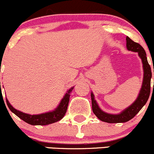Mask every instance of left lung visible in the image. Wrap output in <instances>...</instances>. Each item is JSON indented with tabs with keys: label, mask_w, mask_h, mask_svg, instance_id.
I'll return each instance as SVG.
<instances>
[{
	"label": "left lung",
	"mask_w": 154,
	"mask_h": 154,
	"mask_svg": "<svg viewBox=\"0 0 154 154\" xmlns=\"http://www.w3.org/2000/svg\"><path fill=\"white\" fill-rule=\"evenodd\" d=\"M126 41L128 50L133 51V52H137L139 57L142 61L143 68V84L138 96L135 101H134L130 106L118 114H108V113L102 111L98 106L96 100H95L94 95L93 93H91L92 109H93V113L100 120L107 123H123L132 119L146 103L148 98H149L150 92H151V79L152 74L151 66L148 62L147 57H146V51L139 43L134 42L129 37L126 38Z\"/></svg>",
	"instance_id": "8db88e82"
}]
</instances>
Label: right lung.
Returning <instances> with one entry per match:
<instances>
[{"label":"right lung","mask_w":154,"mask_h":154,"mask_svg":"<svg viewBox=\"0 0 154 154\" xmlns=\"http://www.w3.org/2000/svg\"><path fill=\"white\" fill-rule=\"evenodd\" d=\"M74 87L70 88L69 91H67L66 94L64 95L63 98L61 99L59 105L58 106L55 110L52 111H49L47 113H43V114H36V115H31V114H25L22 111L17 110L14 109L11 105L9 102L7 98L6 103L8 105V107L14 114H16L18 117L22 119L25 122L29 124L32 125H47L56 122L61 120L64 116L66 114L67 107H68L69 101V97L70 93L73 90ZM0 89L1 88V82H0Z\"/></svg>","instance_id":"obj_1"}]
</instances>
